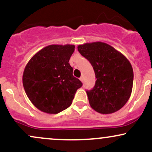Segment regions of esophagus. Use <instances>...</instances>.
Listing matches in <instances>:
<instances>
[{
    "label": "esophagus",
    "instance_id": "obj_1",
    "mask_svg": "<svg viewBox=\"0 0 152 152\" xmlns=\"http://www.w3.org/2000/svg\"><path fill=\"white\" fill-rule=\"evenodd\" d=\"M80 81H81V82H83V81H84V77H83V76H81V78H80Z\"/></svg>",
    "mask_w": 152,
    "mask_h": 152
}]
</instances>
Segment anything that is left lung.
<instances>
[{
	"instance_id": "8db88e82",
	"label": "left lung",
	"mask_w": 152,
	"mask_h": 152,
	"mask_svg": "<svg viewBox=\"0 0 152 152\" xmlns=\"http://www.w3.org/2000/svg\"><path fill=\"white\" fill-rule=\"evenodd\" d=\"M78 50L92 66L96 83L86 91L91 107L101 114H110L126 104L133 89V71L121 52L102 42L85 43Z\"/></svg>"
}]
</instances>
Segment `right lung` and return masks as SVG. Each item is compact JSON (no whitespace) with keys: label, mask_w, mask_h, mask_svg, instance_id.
I'll return each mask as SVG.
<instances>
[{"label":"right lung","mask_w":152,"mask_h":152,"mask_svg":"<svg viewBox=\"0 0 152 152\" xmlns=\"http://www.w3.org/2000/svg\"><path fill=\"white\" fill-rule=\"evenodd\" d=\"M73 45H50L38 51L25 66L22 81L25 92L38 110L57 114L71 104L82 86L73 76L69 60Z\"/></svg>","instance_id":"right-lung-1"}]
</instances>
